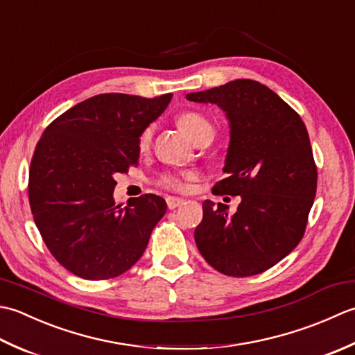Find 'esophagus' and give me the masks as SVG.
Returning a JSON list of instances; mask_svg holds the SVG:
<instances>
[{"instance_id": "34e87169", "label": "esophagus", "mask_w": 355, "mask_h": 355, "mask_svg": "<svg viewBox=\"0 0 355 355\" xmlns=\"http://www.w3.org/2000/svg\"><path fill=\"white\" fill-rule=\"evenodd\" d=\"M184 204H185L184 199H179V198H167V207H168L170 209H175V208H178V207H180V205H184Z\"/></svg>"}]
</instances>
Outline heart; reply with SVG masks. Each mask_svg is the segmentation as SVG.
I'll return each mask as SVG.
<instances>
[{"instance_id": "1", "label": "heart", "mask_w": 355, "mask_h": 355, "mask_svg": "<svg viewBox=\"0 0 355 355\" xmlns=\"http://www.w3.org/2000/svg\"><path fill=\"white\" fill-rule=\"evenodd\" d=\"M176 124L193 144L204 139V137H211V139L214 137L213 122L198 112L180 113L176 118ZM150 139H151V128H146L141 133L139 141H137V147H139V150H147L150 146ZM193 178L194 175L191 171L179 173V175L178 173H165V175L159 178L157 182L161 187L167 188V190L182 191L185 188V180H190Z\"/></svg>"}]
</instances>
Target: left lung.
Wrapping results in <instances>:
<instances>
[{
	"label": "left lung",
	"mask_w": 355,
	"mask_h": 355,
	"mask_svg": "<svg viewBox=\"0 0 355 355\" xmlns=\"http://www.w3.org/2000/svg\"><path fill=\"white\" fill-rule=\"evenodd\" d=\"M188 101L219 105L230 121L223 173L213 193L241 196L236 213L205 200L194 230L202 257L222 274L248 277L286 257L305 234L317 167L302 118L277 93L236 79Z\"/></svg>",
	"instance_id": "obj_1"
}]
</instances>
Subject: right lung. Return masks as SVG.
Returning a JSON list of instances; mask_svg holds the SVG:
<instances>
[{"label": "right lung", "mask_w": 355, "mask_h": 355, "mask_svg": "<svg viewBox=\"0 0 355 355\" xmlns=\"http://www.w3.org/2000/svg\"><path fill=\"white\" fill-rule=\"evenodd\" d=\"M173 95L103 93L69 108L36 144L28 202L36 227L64 268L87 280L121 276L141 259L167 204L142 194L121 207L114 175L139 159L141 133Z\"/></svg>", "instance_id": "right-lung-1"}]
</instances>
